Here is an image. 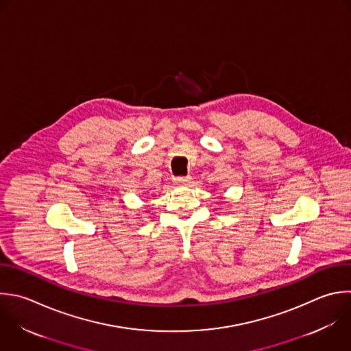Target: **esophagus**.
Here are the masks:
<instances>
[{"label": "esophagus", "mask_w": 351, "mask_h": 351, "mask_svg": "<svg viewBox=\"0 0 351 351\" xmlns=\"http://www.w3.org/2000/svg\"><path fill=\"white\" fill-rule=\"evenodd\" d=\"M174 182H176V185L186 186L192 182V178L191 177H177V178H174Z\"/></svg>", "instance_id": "1"}]
</instances>
